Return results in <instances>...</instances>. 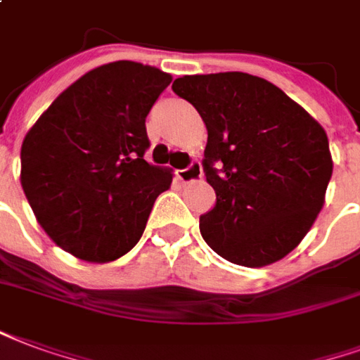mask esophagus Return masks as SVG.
I'll use <instances>...</instances> for the list:
<instances>
[{
	"instance_id": "34e87169",
	"label": "esophagus",
	"mask_w": 360,
	"mask_h": 360,
	"mask_svg": "<svg viewBox=\"0 0 360 360\" xmlns=\"http://www.w3.org/2000/svg\"><path fill=\"white\" fill-rule=\"evenodd\" d=\"M177 179L181 183H193V181L202 179V166L198 162H193L191 166L185 167V169H177Z\"/></svg>"
}]
</instances>
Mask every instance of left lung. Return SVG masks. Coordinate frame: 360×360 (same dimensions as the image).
<instances>
[{
	"label": "left lung",
	"mask_w": 360,
	"mask_h": 360,
	"mask_svg": "<svg viewBox=\"0 0 360 360\" xmlns=\"http://www.w3.org/2000/svg\"><path fill=\"white\" fill-rule=\"evenodd\" d=\"M172 87L207 129L202 166L217 202L200 215L202 238L244 267L286 257L324 206L334 169L326 131L282 89L252 74L183 76Z\"/></svg>",
	"instance_id": "obj_1"
}]
</instances>
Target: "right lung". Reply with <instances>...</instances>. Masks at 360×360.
Listing matches in <instances>:
<instances>
[{
    "instance_id": "1",
    "label": "right lung",
    "mask_w": 360,
    "mask_h": 360,
    "mask_svg": "<svg viewBox=\"0 0 360 360\" xmlns=\"http://www.w3.org/2000/svg\"><path fill=\"white\" fill-rule=\"evenodd\" d=\"M172 74L133 60L97 66L60 93L26 133L20 185L38 223L82 262L131 250L169 167L148 164L145 118Z\"/></svg>"
}]
</instances>
